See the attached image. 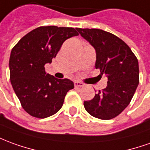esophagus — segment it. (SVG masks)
<instances>
[{"label": "esophagus", "mask_w": 150, "mask_h": 150, "mask_svg": "<svg viewBox=\"0 0 150 150\" xmlns=\"http://www.w3.org/2000/svg\"><path fill=\"white\" fill-rule=\"evenodd\" d=\"M84 84L83 83L79 82V81H75V88H81V87H83Z\"/></svg>", "instance_id": "esophagus-1"}]
</instances>
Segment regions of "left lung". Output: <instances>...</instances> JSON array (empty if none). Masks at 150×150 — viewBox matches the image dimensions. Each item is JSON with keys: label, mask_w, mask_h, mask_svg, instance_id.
I'll list each match as a JSON object with an SVG mask.
<instances>
[{"label": "left lung", "mask_w": 150, "mask_h": 150, "mask_svg": "<svg viewBox=\"0 0 150 150\" xmlns=\"http://www.w3.org/2000/svg\"><path fill=\"white\" fill-rule=\"evenodd\" d=\"M76 30L95 49V67L108 79L106 88L84 101V108L97 119H114L129 105L139 84L138 60L126 43L110 32L95 28Z\"/></svg>", "instance_id": "1"}]
</instances>
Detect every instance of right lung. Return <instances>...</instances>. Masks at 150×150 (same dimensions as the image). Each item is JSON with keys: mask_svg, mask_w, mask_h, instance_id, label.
Instances as JSON below:
<instances>
[{"mask_svg": "<svg viewBox=\"0 0 150 150\" xmlns=\"http://www.w3.org/2000/svg\"><path fill=\"white\" fill-rule=\"evenodd\" d=\"M78 35L72 28L40 27L11 50L10 82L22 107L31 116L45 119L56 114L68 91L74 88L71 80L46 74L45 65L52 62L66 40Z\"/></svg>", "mask_w": 150, "mask_h": 150, "instance_id": "add662e5", "label": "right lung"}]
</instances>
